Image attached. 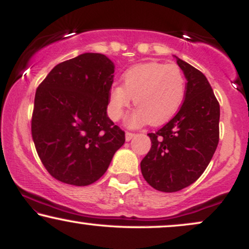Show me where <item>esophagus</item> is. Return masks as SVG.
Returning <instances> with one entry per match:
<instances>
[{"mask_svg":"<svg viewBox=\"0 0 249 249\" xmlns=\"http://www.w3.org/2000/svg\"><path fill=\"white\" fill-rule=\"evenodd\" d=\"M133 137H136V133H132V132H126V134H125V139H126V142H130L131 139L133 138Z\"/></svg>","mask_w":249,"mask_h":249,"instance_id":"esophagus-1","label":"esophagus"}]
</instances>
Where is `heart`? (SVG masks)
Listing matches in <instances>:
<instances>
[{
  "label": "heart",
  "instance_id": "heart-1",
  "mask_svg": "<svg viewBox=\"0 0 249 249\" xmlns=\"http://www.w3.org/2000/svg\"><path fill=\"white\" fill-rule=\"evenodd\" d=\"M185 93L186 81L178 65L137 64L125 71L123 85H112L108 90V115L119 121L134 98L138 107L127 117V126L138 127L147 122L161 124L178 112Z\"/></svg>",
  "mask_w": 249,
  "mask_h": 249
}]
</instances>
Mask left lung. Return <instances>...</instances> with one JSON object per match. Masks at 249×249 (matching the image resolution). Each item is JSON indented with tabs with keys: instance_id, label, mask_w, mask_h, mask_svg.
<instances>
[{
	"instance_id": "obj_1",
	"label": "left lung",
	"mask_w": 249,
	"mask_h": 249,
	"mask_svg": "<svg viewBox=\"0 0 249 249\" xmlns=\"http://www.w3.org/2000/svg\"><path fill=\"white\" fill-rule=\"evenodd\" d=\"M186 93L176 116L156 133H148L151 150L141 162L144 179L161 192L190 186L204 173L219 142L220 105L201 71L182 59Z\"/></svg>"
}]
</instances>
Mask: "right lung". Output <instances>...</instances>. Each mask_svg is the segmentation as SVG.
<instances>
[{
    "instance_id": "add662e5",
    "label": "right lung",
    "mask_w": 249,
    "mask_h": 249,
    "mask_svg": "<svg viewBox=\"0 0 249 249\" xmlns=\"http://www.w3.org/2000/svg\"><path fill=\"white\" fill-rule=\"evenodd\" d=\"M115 64L85 53L57 64L38 85L31 134L39 159L53 178L75 186L107 172L125 132L107 117Z\"/></svg>"
}]
</instances>
